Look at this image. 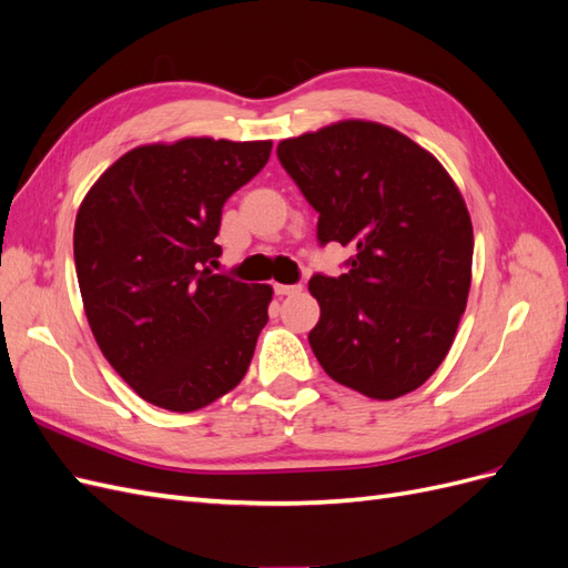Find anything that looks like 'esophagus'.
<instances>
[{
	"label": "esophagus",
	"mask_w": 568,
	"mask_h": 568,
	"mask_svg": "<svg viewBox=\"0 0 568 568\" xmlns=\"http://www.w3.org/2000/svg\"><path fill=\"white\" fill-rule=\"evenodd\" d=\"M274 291H277V296H294V294H301L303 286L301 284H274Z\"/></svg>",
	"instance_id": "esophagus-1"
}]
</instances>
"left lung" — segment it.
<instances>
[{"instance_id": "8db88e82", "label": "left lung", "mask_w": 568, "mask_h": 568, "mask_svg": "<svg viewBox=\"0 0 568 568\" xmlns=\"http://www.w3.org/2000/svg\"><path fill=\"white\" fill-rule=\"evenodd\" d=\"M277 156L320 213V244L353 248L346 274L307 284L322 369L374 400L419 388L469 298L474 230L457 184L434 153L372 120L288 136Z\"/></svg>"}]
</instances>
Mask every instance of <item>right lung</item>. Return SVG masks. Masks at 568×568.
<instances>
[{
    "mask_svg": "<svg viewBox=\"0 0 568 568\" xmlns=\"http://www.w3.org/2000/svg\"><path fill=\"white\" fill-rule=\"evenodd\" d=\"M270 151V140L213 136L142 144L80 203L73 253L84 315L111 367L151 405L194 412L244 379L274 291L209 263L222 253V205Z\"/></svg>",
    "mask_w": 568,
    "mask_h": 568,
    "instance_id": "1",
    "label": "right lung"
}]
</instances>
